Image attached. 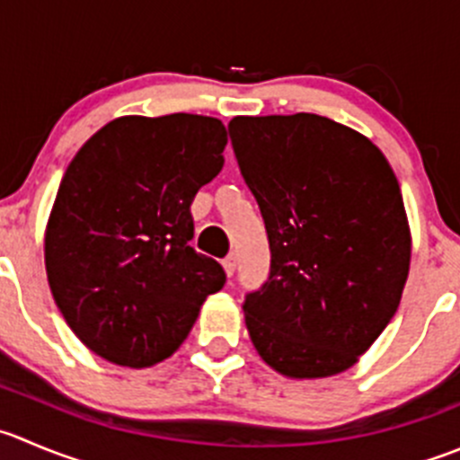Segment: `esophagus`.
Here are the masks:
<instances>
[{"label": "esophagus", "mask_w": 460, "mask_h": 460, "mask_svg": "<svg viewBox=\"0 0 460 460\" xmlns=\"http://www.w3.org/2000/svg\"><path fill=\"white\" fill-rule=\"evenodd\" d=\"M235 265H238V256H235V253H229V256H226L225 261H222V267H225L226 276H234Z\"/></svg>", "instance_id": "34e87169"}]
</instances>
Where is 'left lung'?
Masks as SVG:
<instances>
[{
	"label": "left lung",
	"instance_id": "obj_1",
	"mask_svg": "<svg viewBox=\"0 0 460 460\" xmlns=\"http://www.w3.org/2000/svg\"><path fill=\"white\" fill-rule=\"evenodd\" d=\"M231 146L261 207L270 279L244 296L258 355L288 377L346 371L394 319L411 261L385 155L319 114L235 117Z\"/></svg>",
	"mask_w": 460,
	"mask_h": 460
}]
</instances>
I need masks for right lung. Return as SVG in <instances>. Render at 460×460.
Instances as JSON below:
<instances>
[{
	"label": "right lung",
	"instance_id": "right-lung-1",
	"mask_svg": "<svg viewBox=\"0 0 460 460\" xmlns=\"http://www.w3.org/2000/svg\"><path fill=\"white\" fill-rule=\"evenodd\" d=\"M213 117H121L66 166L47 234L51 294L75 337L119 367L146 368L189 337L226 274L190 247L195 193L225 166Z\"/></svg>",
	"mask_w": 460,
	"mask_h": 460
}]
</instances>
